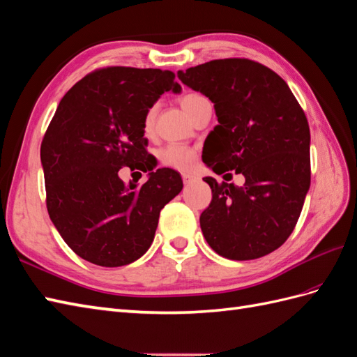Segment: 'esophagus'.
Wrapping results in <instances>:
<instances>
[{"label":"esophagus","mask_w":357,"mask_h":357,"mask_svg":"<svg viewBox=\"0 0 357 357\" xmlns=\"http://www.w3.org/2000/svg\"><path fill=\"white\" fill-rule=\"evenodd\" d=\"M181 178H183V183H185V185H189V183H192V181L195 180V177L192 176V174H188V172H185V174H181Z\"/></svg>","instance_id":"obj_1"}]
</instances>
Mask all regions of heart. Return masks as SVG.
Masks as SVG:
<instances>
[{"label": "heart", "instance_id": "heart-1", "mask_svg": "<svg viewBox=\"0 0 357 357\" xmlns=\"http://www.w3.org/2000/svg\"><path fill=\"white\" fill-rule=\"evenodd\" d=\"M207 101L204 95L198 93V92H188L183 97L180 98V106L186 112V115L190 116L192 113L198 109L199 104H203ZM155 106H151L149 110L145 112L144 116V132L145 133H151L153 127H154V121H155ZM159 160L165 167H169L174 169H180V171H186L189 168L194 167V163L197 160V151L194 149H190L188 145H181V144H169L163 149L159 150Z\"/></svg>", "mask_w": 357, "mask_h": 357}]
</instances>
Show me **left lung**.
Here are the masks:
<instances>
[{
    "mask_svg": "<svg viewBox=\"0 0 357 357\" xmlns=\"http://www.w3.org/2000/svg\"><path fill=\"white\" fill-rule=\"evenodd\" d=\"M177 75L206 95L218 116L203 162L218 176L245 177L242 186L204 178L212 189L199 216L207 244L231 260L273 253L295 229L310 186L306 115L283 78L255 60H211Z\"/></svg>",
    "mask_w": 357,
    "mask_h": 357,
    "instance_id": "1",
    "label": "left lung"
}]
</instances>
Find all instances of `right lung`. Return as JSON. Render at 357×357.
I'll use <instances>...</instances> for the list:
<instances>
[{
	"label": "right lung",
	"mask_w": 357,
	"mask_h": 357,
	"mask_svg": "<svg viewBox=\"0 0 357 357\" xmlns=\"http://www.w3.org/2000/svg\"><path fill=\"white\" fill-rule=\"evenodd\" d=\"M176 74L130 66L101 68L60 100L40 145L47 208L77 256L100 266L135 262L150 248L165 204L183 189L171 168L126 186L123 167L153 171L144 116L160 95L181 86Z\"/></svg>",
	"instance_id": "right-lung-1"
}]
</instances>
